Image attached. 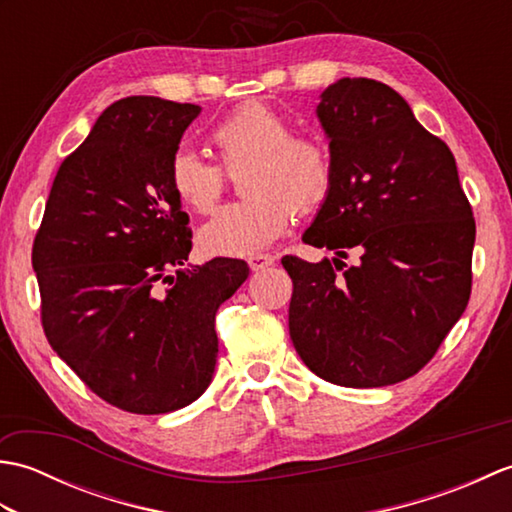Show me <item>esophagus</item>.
<instances>
[{"mask_svg":"<svg viewBox=\"0 0 512 512\" xmlns=\"http://www.w3.org/2000/svg\"><path fill=\"white\" fill-rule=\"evenodd\" d=\"M273 264H275V257L270 253H257V255L248 257V266H250V270H255V273L257 270H264Z\"/></svg>","mask_w":512,"mask_h":512,"instance_id":"esophagus-1","label":"esophagus"}]
</instances>
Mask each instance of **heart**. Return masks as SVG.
I'll list each match as a JSON object with an SVG mask.
<instances>
[{"mask_svg":"<svg viewBox=\"0 0 512 512\" xmlns=\"http://www.w3.org/2000/svg\"><path fill=\"white\" fill-rule=\"evenodd\" d=\"M220 167L191 151L169 162L173 195L195 213H209L226 187V173L239 176L242 202L222 206L198 233L206 255H253L284 235L297 213H314L330 198L336 162L319 134H292L290 118L262 101H246L226 114L209 134Z\"/></svg>","mask_w":512,"mask_h":512,"instance_id":"1","label":"heart"}]
</instances>
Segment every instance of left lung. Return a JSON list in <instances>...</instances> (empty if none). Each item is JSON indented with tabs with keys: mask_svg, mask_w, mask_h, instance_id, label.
<instances>
[{
	"mask_svg": "<svg viewBox=\"0 0 512 512\" xmlns=\"http://www.w3.org/2000/svg\"><path fill=\"white\" fill-rule=\"evenodd\" d=\"M336 180L303 242L334 250L310 264L286 255L290 339L319 378L385 387L427 365L471 297L475 220L451 149L402 96L374 79L321 94ZM345 247L362 262L347 267Z\"/></svg>",
	"mask_w": 512,
	"mask_h": 512,
	"instance_id": "left-lung-1",
	"label": "left lung"
}]
</instances>
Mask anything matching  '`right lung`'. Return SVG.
Here are the masks:
<instances>
[{"label":"right lung","mask_w":512,"mask_h":512,"mask_svg":"<svg viewBox=\"0 0 512 512\" xmlns=\"http://www.w3.org/2000/svg\"><path fill=\"white\" fill-rule=\"evenodd\" d=\"M198 114L158 96L107 107L61 162L32 244L52 350L129 413H169L204 394L217 308L248 277V264L231 257L180 268L191 228L169 162Z\"/></svg>","instance_id":"obj_1"}]
</instances>
